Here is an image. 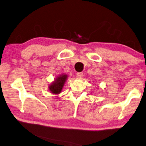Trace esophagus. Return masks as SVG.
Listing matches in <instances>:
<instances>
[{"instance_id": "34e87169", "label": "esophagus", "mask_w": 146, "mask_h": 146, "mask_svg": "<svg viewBox=\"0 0 146 146\" xmlns=\"http://www.w3.org/2000/svg\"><path fill=\"white\" fill-rule=\"evenodd\" d=\"M76 76H77L78 78H82L83 76H84V73L83 72H78L76 74Z\"/></svg>"}]
</instances>
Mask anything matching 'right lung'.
<instances>
[{"label":"right lung","instance_id":"obj_1","mask_svg":"<svg viewBox=\"0 0 146 146\" xmlns=\"http://www.w3.org/2000/svg\"><path fill=\"white\" fill-rule=\"evenodd\" d=\"M67 78L66 75H62L57 78L55 82L50 86V89L51 93L53 94H59L61 91L63 87L64 82H66Z\"/></svg>","mask_w":146,"mask_h":146}]
</instances>
